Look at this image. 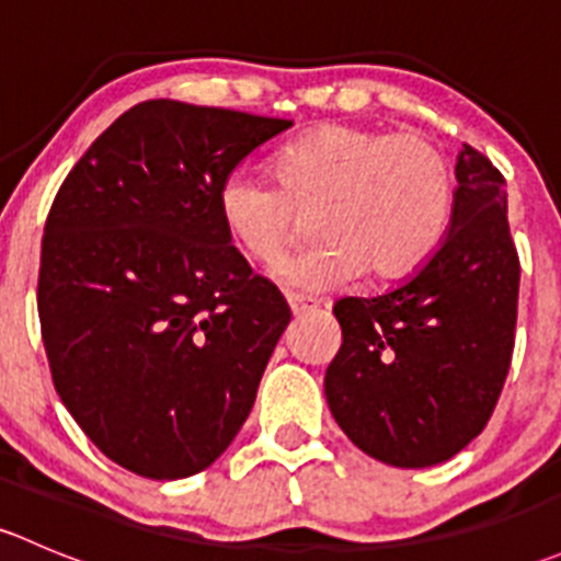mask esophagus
I'll return each instance as SVG.
<instances>
[{
  "label": "esophagus",
  "instance_id": "esophagus-1",
  "mask_svg": "<svg viewBox=\"0 0 561 561\" xmlns=\"http://www.w3.org/2000/svg\"><path fill=\"white\" fill-rule=\"evenodd\" d=\"M287 304H290L293 314H307V312H312V309L320 307L322 301H314V298H307V296H298V293H287Z\"/></svg>",
  "mask_w": 561,
  "mask_h": 561
}]
</instances>
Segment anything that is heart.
<instances>
[{
  "label": "heart",
  "instance_id": "obj_1",
  "mask_svg": "<svg viewBox=\"0 0 561 561\" xmlns=\"http://www.w3.org/2000/svg\"><path fill=\"white\" fill-rule=\"evenodd\" d=\"M268 171L276 187L244 173L219 184V225L249 263L274 271L312 219L317 241L290 274L309 290L364 271L377 282L410 276L448 233L454 168L421 133L317 124L282 146Z\"/></svg>",
  "mask_w": 561,
  "mask_h": 561
}]
</instances>
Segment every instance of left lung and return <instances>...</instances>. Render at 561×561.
<instances>
[{
  "mask_svg": "<svg viewBox=\"0 0 561 561\" xmlns=\"http://www.w3.org/2000/svg\"><path fill=\"white\" fill-rule=\"evenodd\" d=\"M450 230L399 287L333 307L342 347L325 399L342 432L390 467L448 461L485 428L511 371L518 263L505 175L463 144Z\"/></svg>",
  "mask_w": 561,
  "mask_h": 561,
  "instance_id": "1",
  "label": "left lung"
}]
</instances>
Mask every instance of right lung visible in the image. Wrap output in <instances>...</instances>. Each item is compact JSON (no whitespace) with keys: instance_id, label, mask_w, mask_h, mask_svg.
Here are the masks:
<instances>
[{"instance_id":"obj_1","label":"right lung","mask_w":561,"mask_h":561,"mask_svg":"<svg viewBox=\"0 0 561 561\" xmlns=\"http://www.w3.org/2000/svg\"><path fill=\"white\" fill-rule=\"evenodd\" d=\"M287 118L146 100L89 146L45 219L37 312L59 399L151 480L225 454L290 322L217 214L219 184Z\"/></svg>"}]
</instances>
